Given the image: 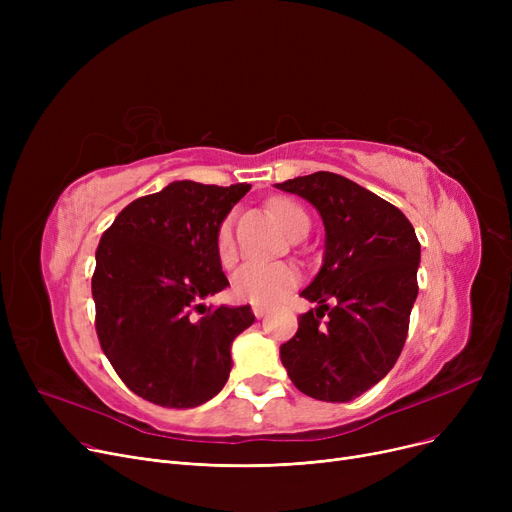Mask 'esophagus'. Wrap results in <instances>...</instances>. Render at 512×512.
Masks as SVG:
<instances>
[{
    "label": "esophagus",
    "instance_id": "1",
    "mask_svg": "<svg viewBox=\"0 0 512 512\" xmlns=\"http://www.w3.org/2000/svg\"><path fill=\"white\" fill-rule=\"evenodd\" d=\"M253 313L257 319H263L267 315V309L265 307H259V305H253Z\"/></svg>",
    "mask_w": 512,
    "mask_h": 512
}]
</instances>
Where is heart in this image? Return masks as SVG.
I'll return each mask as SVG.
<instances>
[{"label":"heart","mask_w":512,"mask_h":512,"mask_svg":"<svg viewBox=\"0 0 512 512\" xmlns=\"http://www.w3.org/2000/svg\"><path fill=\"white\" fill-rule=\"evenodd\" d=\"M272 211L288 234H292L294 230H299L303 226H309L305 209L290 199H274ZM215 251H218V259L224 267H232L236 263L238 247L234 240L232 218H226L220 224L218 234H215ZM299 278H301L299 267L292 263L251 261L247 265H242L234 274L232 292L238 301H245L259 307H272L280 303L286 294L299 284Z\"/></svg>","instance_id":"heart-1"}]
</instances>
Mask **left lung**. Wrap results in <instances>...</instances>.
Wrapping results in <instances>:
<instances>
[{
	"label": "left lung",
	"mask_w": 512,
	"mask_h": 512,
	"mask_svg": "<svg viewBox=\"0 0 512 512\" xmlns=\"http://www.w3.org/2000/svg\"><path fill=\"white\" fill-rule=\"evenodd\" d=\"M276 188L309 201L326 230L324 263L301 292L317 309L303 313L297 336L280 346L282 365L303 394L348 402L400 357L419 290L421 245L405 213L344 176L315 172Z\"/></svg>",
	"instance_id": "left-lung-1"
}]
</instances>
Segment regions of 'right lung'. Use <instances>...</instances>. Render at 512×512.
Returning <instances> with one entry per match:
<instances>
[{
	"instance_id": "right-lung-1",
	"label": "right lung",
	"mask_w": 512,
	"mask_h": 512,
	"mask_svg": "<svg viewBox=\"0 0 512 512\" xmlns=\"http://www.w3.org/2000/svg\"><path fill=\"white\" fill-rule=\"evenodd\" d=\"M249 188L170 182L126 205L99 240L97 336L120 380L153 405L193 409L218 394L234 338L255 321L249 305L203 303L230 286L215 234Z\"/></svg>"
}]
</instances>
